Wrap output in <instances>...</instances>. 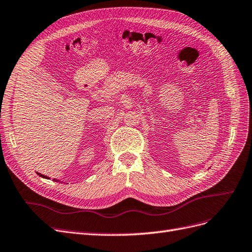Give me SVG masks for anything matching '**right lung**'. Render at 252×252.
<instances>
[{"mask_svg":"<svg viewBox=\"0 0 252 252\" xmlns=\"http://www.w3.org/2000/svg\"><path fill=\"white\" fill-rule=\"evenodd\" d=\"M37 174H39L40 175V177H42V178H44V179H50V178H48L47 177V175H44V174H42V173H39V172H36ZM53 181H56V182H61L60 180H57V179H53ZM65 183V182H64Z\"/></svg>","mask_w":252,"mask_h":252,"instance_id":"obj_1","label":"right lung"}]
</instances>
